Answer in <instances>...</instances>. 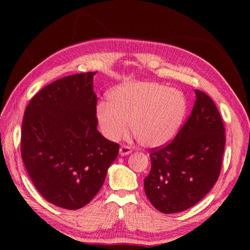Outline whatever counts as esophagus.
Masks as SVG:
<instances>
[{
    "instance_id": "esophagus-1",
    "label": "esophagus",
    "mask_w": 250,
    "mask_h": 250,
    "mask_svg": "<svg viewBox=\"0 0 250 250\" xmlns=\"http://www.w3.org/2000/svg\"><path fill=\"white\" fill-rule=\"evenodd\" d=\"M119 152H120L121 155H128V154L131 153V152H132V149H131V146H129L122 145V146H120Z\"/></svg>"
}]
</instances>
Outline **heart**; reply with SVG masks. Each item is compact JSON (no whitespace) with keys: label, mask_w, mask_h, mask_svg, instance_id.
Here are the masks:
<instances>
[{"label":"heart","mask_w":250,"mask_h":250,"mask_svg":"<svg viewBox=\"0 0 250 250\" xmlns=\"http://www.w3.org/2000/svg\"><path fill=\"white\" fill-rule=\"evenodd\" d=\"M97 107L101 132L118 140L129 128L146 146L167 145L183 122L186 99L181 91L151 82H130L111 91Z\"/></svg>","instance_id":"heart-1"}]
</instances>
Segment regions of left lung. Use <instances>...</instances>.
I'll return each instance as SVG.
<instances>
[{
  "instance_id": "1",
  "label": "left lung",
  "mask_w": 250,
  "mask_h": 250,
  "mask_svg": "<svg viewBox=\"0 0 250 250\" xmlns=\"http://www.w3.org/2000/svg\"><path fill=\"white\" fill-rule=\"evenodd\" d=\"M185 124L166 146L150 149L146 195L164 214L180 213L200 202L218 180L225 149V126L209 96L195 89Z\"/></svg>"
}]
</instances>
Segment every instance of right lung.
<instances>
[{
    "label": "right lung",
    "mask_w": 250,
    "mask_h": 250,
    "mask_svg": "<svg viewBox=\"0 0 250 250\" xmlns=\"http://www.w3.org/2000/svg\"><path fill=\"white\" fill-rule=\"evenodd\" d=\"M95 73L45 86L25 109L21 155L37 191L66 209L87 205L103 186L119 145L97 129Z\"/></svg>",
    "instance_id": "add662e5"
}]
</instances>
